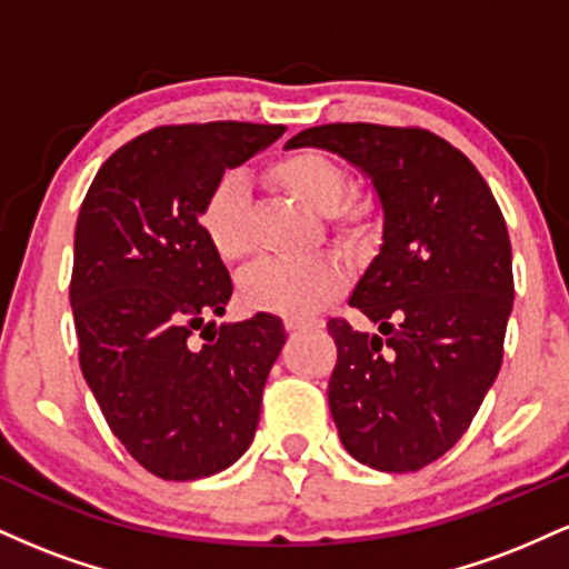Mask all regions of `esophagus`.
I'll return each instance as SVG.
<instances>
[{
  "label": "esophagus",
  "instance_id": "esophagus-1",
  "mask_svg": "<svg viewBox=\"0 0 569 569\" xmlns=\"http://www.w3.org/2000/svg\"><path fill=\"white\" fill-rule=\"evenodd\" d=\"M316 321H302V318H286V329L289 331H310L316 329Z\"/></svg>",
  "mask_w": 569,
  "mask_h": 569
}]
</instances>
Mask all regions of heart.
Returning <instances> with one entry per match:
<instances>
[{
  "label": "heart",
  "mask_w": 569,
  "mask_h": 569,
  "mask_svg": "<svg viewBox=\"0 0 569 569\" xmlns=\"http://www.w3.org/2000/svg\"><path fill=\"white\" fill-rule=\"evenodd\" d=\"M270 179L310 211L329 213L342 243H358L367 234L369 208L361 202H342L348 179L329 154L316 149L286 154L270 168ZM248 184L238 173L221 176L202 202L200 230L221 262H240L248 253ZM339 283L342 272L326 257L259 259L240 278V299L251 310L307 318L339 289Z\"/></svg>",
  "instance_id": "1"
}]
</instances>
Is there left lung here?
<instances>
[{"instance_id": "8db88e82", "label": "left lung", "mask_w": 569, "mask_h": 569, "mask_svg": "<svg viewBox=\"0 0 569 569\" xmlns=\"http://www.w3.org/2000/svg\"><path fill=\"white\" fill-rule=\"evenodd\" d=\"M358 168L382 211L380 251L350 293L377 335L326 323L339 441L377 471H420L460 441L500 371L513 307L506 219L473 162L428 130L335 122L286 141Z\"/></svg>"}]
</instances>
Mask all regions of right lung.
Listing matches in <instances>:
<instances>
[{"label": "right lung", "mask_w": 569, "mask_h": 569, "mask_svg": "<svg viewBox=\"0 0 569 569\" xmlns=\"http://www.w3.org/2000/svg\"><path fill=\"white\" fill-rule=\"evenodd\" d=\"M283 130L154 128L117 149L82 200L69 299L84 382L122 447L166 481L224 471L257 433L286 329L270 312L206 321L224 316L232 280L200 208L224 171ZM198 328L206 343L191 337Z\"/></svg>", "instance_id": "1"}]
</instances>
